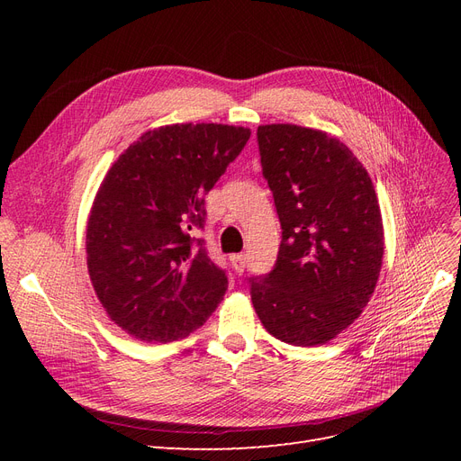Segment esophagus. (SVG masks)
Returning <instances> with one entry per match:
<instances>
[{"label":"esophagus","instance_id":"1","mask_svg":"<svg viewBox=\"0 0 461 461\" xmlns=\"http://www.w3.org/2000/svg\"><path fill=\"white\" fill-rule=\"evenodd\" d=\"M230 263H232L234 271L239 273V275H242L244 267H246V256L244 254H234V256H230Z\"/></svg>","mask_w":461,"mask_h":461}]
</instances>
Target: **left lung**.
I'll return each instance as SVG.
<instances>
[{
  "label": "left lung",
  "mask_w": 461,
  "mask_h": 461,
  "mask_svg": "<svg viewBox=\"0 0 461 461\" xmlns=\"http://www.w3.org/2000/svg\"><path fill=\"white\" fill-rule=\"evenodd\" d=\"M258 142L283 240L275 269L249 281L254 310L281 342L325 344L361 315L379 281L384 230L375 186L354 151L325 131L261 124Z\"/></svg>",
  "instance_id": "8db88e82"
}]
</instances>
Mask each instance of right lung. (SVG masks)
<instances>
[{"instance_id":"right-lung-1","label":"right lung","mask_w":461,"mask_h":461,"mask_svg":"<svg viewBox=\"0 0 461 461\" xmlns=\"http://www.w3.org/2000/svg\"><path fill=\"white\" fill-rule=\"evenodd\" d=\"M249 134L217 122L165 124L109 167L88 215L86 263L97 300L131 337L186 339L225 296V271L190 230L203 227V196Z\"/></svg>"}]
</instances>
